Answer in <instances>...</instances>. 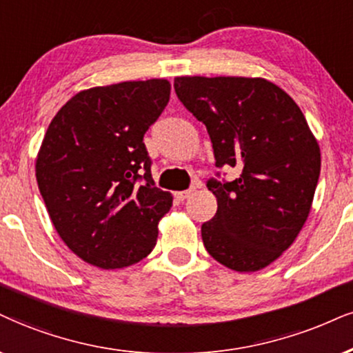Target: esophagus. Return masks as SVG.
<instances>
[{
    "label": "esophagus",
    "mask_w": 353,
    "mask_h": 353,
    "mask_svg": "<svg viewBox=\"0 0 353 353\" xmlns=\"http://www.w3.org/2000/svg\"><path fill=\"white\" fill-rule=\"evenodd\" d=\"M194 188H190V190H185V191H178V193H175V196L178 201H185V199H188L191 194H193Z\"/></svg>",
    "instance_id": "34e87169"
}]
</instances>
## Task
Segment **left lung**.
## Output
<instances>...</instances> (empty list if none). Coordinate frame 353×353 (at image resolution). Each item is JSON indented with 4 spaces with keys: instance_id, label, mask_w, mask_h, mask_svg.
I'll use <instances>...</instances> for the list:
<instances>
[{
    "instance_id": "8db88e82",
    "label": "left lung",
    "mask_w": 353,
    "mask_h": 353,
    "mask_svg": "<svg viewBox=\"0 0 353 353\" xmlns=\"http://www.w3.org/2000/svg\"><path fill=\"white\" fill-rule=\"evenodd\" d=\"M173 86L206 125L216 167L239 173L208 180L217 211L201 225L204 247L230 270H262L306 223L321 173L317 141L293 98L265 78L176 77Z\"/></svg>"
}]
</instances>
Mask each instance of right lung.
<instances>
[{"label": "right lung", "mask_w": 353, "mask_h": 353, "mask_svg": "<svg viewBox=\"0 0 353 353\" xmlns=\"http://www.w3.org/2000/svg\"><path fill=\"white\" fill-rule=\"evenodd\" d=\"M170 99L167 80L123 81L77 93L60 108L36 162L52 224L73 254L111 270L141 262L172 194L157 188L143 134Z\"/></svg>", "instance_id": "obj_1"}]
</instances>
